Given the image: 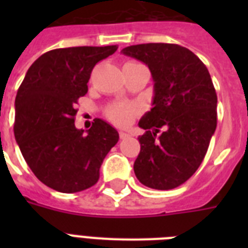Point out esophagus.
Wrapping results in <instances>:
<instances>
[{
    "instance_id": "1",
    "label": "esophagus",
    "mask_w": 248,
    "mask_h": 248,
    "mask_svg": "<svg viewBox=\"0 0 248 248\" xmlns=\"http://www.w3.org/2000/svg\"><path fill=\"white\" fill-rule=\"evenodd\" d=\"M128 136H130V134H127V132L120 131V138H121V139H127Z\"/></svg>"
}]
</instances>
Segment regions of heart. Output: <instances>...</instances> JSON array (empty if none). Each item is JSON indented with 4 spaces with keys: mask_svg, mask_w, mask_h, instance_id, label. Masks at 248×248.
Wrapping results in <instances>:
<instances>
[{
    "mask_svg": "<svg viewBox=\"0 0 248 248\" xmlns=\"http://www.w3.org/2000/svg\"><path fill=\"white\" fill-rule=\"evenodd\" d=\"M136 112L135 107L128 104H116L109 109V116L114 124L124 126L127 124L132 118V114Z\"/></svg>",
    "mask_w": 248,
    "mask_h": 248,
    "instance_id": "heart-1",
    "label": "heart"
}]
</instances>
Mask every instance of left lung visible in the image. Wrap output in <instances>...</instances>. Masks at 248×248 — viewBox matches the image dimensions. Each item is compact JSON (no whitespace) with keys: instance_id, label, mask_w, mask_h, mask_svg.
Segmentation results:
<instances>
[{"instance_id":"8db88e82","label":"left lung","mask_w":248,"mask_h":248,"mask_svg":"<svg viewBox=\"0 0 248 248\" xmlns=\"http://www.w3.org/2000/svg\"><path fill=\"white\" fill-rule=\"evenodd\" d=\"M121 52L147 64L155 82L153 108L139 121L145 134L139 136L136 177L148 188H176L198 170L216 130L211 76L200 58L180 45H134Z\"/></svg>"}]
</instances>
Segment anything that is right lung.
I'll list each match as a JSON object with an SVG mask.
<instances>
[{"instance_id":"1","label":"right lung","mask_w":248,"mask_h":248,"mask_svg":"<svg viewBox=\"0 0 248 248\" xmlns=\"http://www.w3.org/2000/svg\"><path fill=\"white\" fill-rule=\"evenodd\" d=\"M113 46L55 48L27 72L15 97L14 134L25 162L51 189L77 193L99 180L105 155L120 135L100 118L85 132L75 126L76 104L87 93L93 67Z\"/></svg>"}]
</instances>
